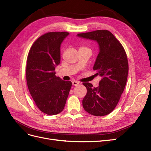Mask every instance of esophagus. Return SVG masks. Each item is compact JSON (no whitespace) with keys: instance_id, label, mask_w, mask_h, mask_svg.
Segmentation results:
<instances>
[{"instance_id":"esophagus-1","label":"esophagus","mask_w":151,"mask_h":151,"mask_svg":"<svg viewBox=\"0 0 151 151\" xmlns=\"http://www.w3.org/2000/svg\"><path fill=\"white\" fill-rule=\"evenodd\" d=\"M72 84H73V85H74V86H77V85H79V82L77 81H73Z\"/></svg>"}]
</instances>
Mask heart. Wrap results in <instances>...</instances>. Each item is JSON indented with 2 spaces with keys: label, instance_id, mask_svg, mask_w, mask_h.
Wrapping results in <instances>:
<instances>
[{
  "label": "heart",
  "instance_id": "obj_1",
  "mask_svg": "<svg viewBox=\"0 0 151 151\" xmlns=\"http://www.w3.org/2000/svg\"><path fill=\"white\" fill-rule=\"evenodd\" d=\"M85 49H88V48L85 47V46H81V47H80V50H85ZM88 50H89V49H88Z\"/></svg>",
  "mask_w": 151,
  "mask_h": 151
}]
</instances>
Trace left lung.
I'll return each mask as SVG.
<instances>
[{"mask_svg":"<svg viewBox=\"0 0 151 151\" xmlns=\"http://www.w3.org/2000/svg\"><path fill=\"white\" fill-rule=\"evenodd\" d=\"M80 37L96 41L99 53L93 70L101 79L98 87L83 83L87 93L83 99L85 110L95 116H104L117 105L127 83L129 64L127 55L121 43L107 30H97L78 34Z\"/></svg>","mask_w":151,"mask_h":151,"instance_id":"obj_1","label":"left lung"}]
</instances>
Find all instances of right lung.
<instances>
[{
	"label": "right lung",
	"instance_id": "add662e5",
	"mask_svg": "<svg viewBox=\"0 0 151 151\" xmlns=\"http://www.w3.org/2000/svg\"><path fill=\"white\" fill-rule=\"evenodd\" d=\"M67 32H50L39 37L29 51L26 80L29 91L38 109L49 115L63 110L72 85L55 75L61 60L60 47Z\"/></svg>",
	"mask_w": 151,
	"mask_h": 151
}]
</instances>
